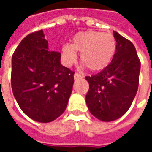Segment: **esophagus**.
Listing matches in <instances>:
<instances>
[{
    "mask_svg": "<svg viewBox=\"0 0 152 152\" xmlns=\"http://www.w3.org/2000/svg\"><path fill=\"white\" fill-rule=\"evenodd\" d=\"M81 78H83V76H81V75H80V74H78V73L76 72L74 74V79L75 80L81 79Z\"/></svg>",
    "mask_w": 152,
    "mask_h": 152,
    "instance_id": "34e87169",
    "label": "esophagus"
}]
</instances>
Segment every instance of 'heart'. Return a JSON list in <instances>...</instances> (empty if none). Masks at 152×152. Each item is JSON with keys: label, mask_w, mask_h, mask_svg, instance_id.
<instances>
[{"label": "heart", "mask_w": 152, "mask_h": 152, "mask_svg": "<svg viewBox=\"0 0 152 152\" xmlns=\"http://www.w3.org/2000/svg\"><path fill=\"white\" fill-rule=\"evenodd\" d=\"M116 50V40L110 33L97 31H80L73 37L72 44H64L62 56L66 66H71L80 59L93 72L104 70L112 63Z\"/></svg>", "instance_id": "obj_1"}]
</instances>
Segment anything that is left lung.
Segmentation results:
<instances>
[{"instance_id":"1","label":"left lung","mask_w":152,"mask_h":152,"mask_svg":"<svg viewBox=\"0 0 152 152\" xmlns=\"http://www.w3.org/2000/svg\"><path fill=\"white\" fill-rule=\"evenodd\" d=\"M116 50L112 63L97 75L86 76V97L90 113L99 120L113 121L130 107L138 88L141 63L133 43L113 31Z\"/></svg>"}]
</instances>
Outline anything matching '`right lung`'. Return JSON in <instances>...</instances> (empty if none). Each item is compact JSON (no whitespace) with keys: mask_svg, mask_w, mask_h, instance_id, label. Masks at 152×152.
Segmentation results:
<instances>
[{"mask_svg":"<svg viewBox=\"0 0 152 152\" xmlns=\"http://www.w3.org/2000/svg\"><path fill=\"white\" fill-rule=\"evenodd\" d=\"M60 59L61 53L49 50L42 30L28 34L12 56V91L19 107L33 121L51 122L67 106L74 72Z\"/></svg>","mask_w":152,"mask_h":152,"instance_id":"right-lung-1","label":"right lung"}]
</instances>
